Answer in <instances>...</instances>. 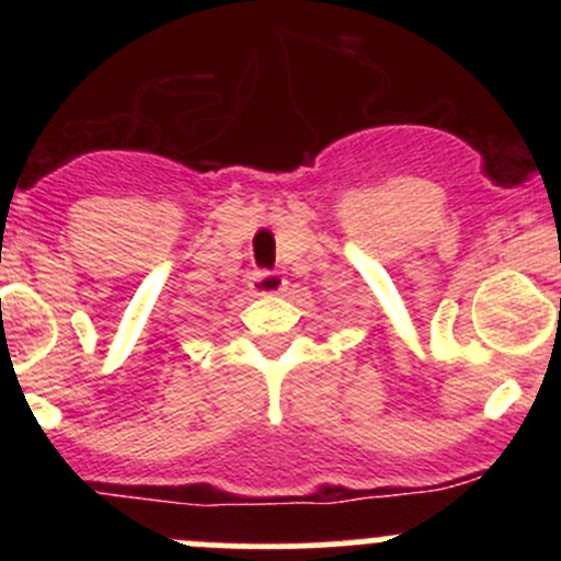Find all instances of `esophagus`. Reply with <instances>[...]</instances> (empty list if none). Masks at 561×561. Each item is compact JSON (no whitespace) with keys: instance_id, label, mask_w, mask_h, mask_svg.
I'll list each match as a JSON object with an SVG mask.
<instances>
[{"instance_id":"1","label":"esophagus","mask_w":561,"mask_h":561,"mask_svg":"<svg viewBox=\"0 0 561 561\" xmlns=\"http://www.w3.org/2000/svg\"><path fill=\"white\" fill-rule=\"evenodd\" d=\"M285 285V276L276 274V271H254L249 276V287H252L254 296H279Z\"/></svg>"}]
</instances>
